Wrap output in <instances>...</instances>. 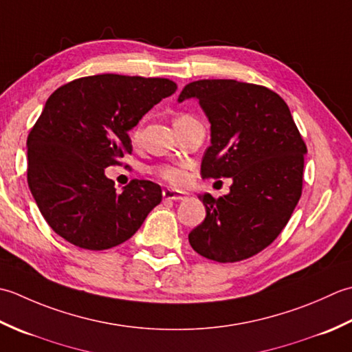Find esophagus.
<instances>
[{
	"label": "esophagus",
	"instance_id": "1",
	"mask_svg": "<svg viewBox=\"0 0 352 352\" xmlns=\"http://www.w3.org/2000/svg\"><path fill=\"white\" fill-rule=\"evenodd\" d=\"M162 196H164V199L166 200H184L185 199V196L182 195L181 191H176V190H170V188H166L162 191Z\"/></svg>",
	"mask_w": 352,
	"mask_h": 352
}]
</instances>
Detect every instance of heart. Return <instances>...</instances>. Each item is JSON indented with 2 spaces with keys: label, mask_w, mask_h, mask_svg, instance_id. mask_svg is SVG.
<instances>
[{
  "label": "heart",
  "mask_w": 352,
  "mask_h": 352,
  "mask_svg": "<svg viewBox=\"0 0 352 352\" xmlns=\"http://www.w3.org/2000/svg\"><path fill=\"white\" fill-rule=\"evenodd\" d=\"M191 118L190 116H181L175 120V123L181 120ZM132 140L138 141L140 140V126L133 127L132 131ZM186 168H188V164H161V166H156L152 173L162 179L164 182H167L173 186H182L185 182L188 181V173H186Z\"/></svg>",
  "instance_id": "obj_1"
}]
</instances>
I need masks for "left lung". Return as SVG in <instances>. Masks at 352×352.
Segmentation results:
<instances>
[{
  "mask_svg": "<svg viewBox=\"0 0 352 352\" xmlns=\"http://www.w3.org/2000/svg\"><path fill=\"white\" fill-rule=\"evenodd\" d=\"M195 97L211 123L204 179L231 177L229 195H202L206 217L188 234L199 255L246 260L281 234L302 195L307 146L289 106L261 85L214 78L191 82L177 102Z\"/></svg>",
  "mask_w": 352,
  "mask_h": 352,
  "instance_id": "left-lung-1",
  "label": "left lung"
}]
</instances>
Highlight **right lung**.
Here are the masks:
<instances>
[{"instance_id": "1", "label": "right lung", "mask_w": 352, "mask_h": 352, "mask_svg": "<svg viewBox=\"0 0 352 352\" xmlns=\"http://www.w3.org/2000/svg\"><path fill=\"white\" fill-rule=\"evenodd\" d=\"M177 85L161 77L98 74L57 88L27 138V182L47 223L71 245L104 250L131 239L162 200L133 179L117 192L104 168L132 153L129 131Z\"/></svg>"}]
</instances>
